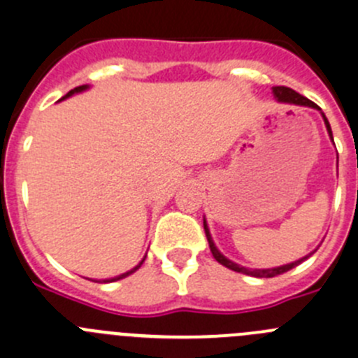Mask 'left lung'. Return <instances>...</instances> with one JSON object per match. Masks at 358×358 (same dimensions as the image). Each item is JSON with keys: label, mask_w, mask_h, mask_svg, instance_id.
<instances>
[{"label": "left lung", "mask_w": 358, "mask_h": 358, "mask_svg": "<svg viewBox=\"0 0 358 358\" xmlns=\"http://www.w3.org/2000/svg\"><path fill=\"white\" fill-rule=\"evenodd\" d=\"M273 94H275V98L278 99V101H282V103H292V105L311 106V108H318V106L315 105L313 101H310V99H308V98H304V96H301L299 92L292 91V89H290V87H285V85L273 87ZM318 110H320V108H318ZM324 120H325V126H327V131H329V134H331V138H332V131H331V126H329V120L325 119V115H324ZM203 225H204V232H206L208 243H210V250H211V253H213L215 260H217V262H220L222 266H225V267H229V269H232V271H236V273H243V275L257 276V278H273V276H278V275H283V273L290 271V269H292V267L299 266V264L303 262V260H306L308 257H310V255H308V257H304V259H301V260H296V262H292V264H287V266L273 267V269H246V267H241V266H238V264L231 262V260H229V259H225V257L222 255L220 252H218V250H217V246L213 245V239H211V236H210V231H208L206 220L203 222Z\"/></svg>", "instance_id": "obj_1"}]
</instances>
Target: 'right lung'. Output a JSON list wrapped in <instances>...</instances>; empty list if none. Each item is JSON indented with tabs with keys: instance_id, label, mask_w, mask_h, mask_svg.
Masks as SVG:
<instances>
[{
	"instance_id": "1",
	"label": "right lung",
	"mask_w": 358,
	"mask_h": 358,
	"mask_svg": "<svg viewBox=\"0 0 358 358\" xmlns=\"http://www.w3.org/2000/svg\"><path fill=\"white\" fill-rule=\"evenodd\" d=\"M85 89H87V85H80V87H75V89H73V91H69L68 94L64 96V98H69V96H71V94H75V92H82V91H85ZM64 98H62V99H64ZM143 260H145V259H143ZM143 260H141V262L138 264L136 267H133V269H131V271L124 273V275H120V276H115V278H108V280H105V282L108 283V282H117V280H122V278H126V276H129L131 273H134V271H136V269H140V267H141V264H143Z\"/></svg>"
}]
</instances>
